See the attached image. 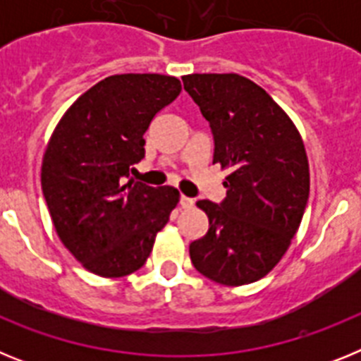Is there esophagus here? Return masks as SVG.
I'll return each instance as SVG.
<instances>
[{"label":"esophagus","instance_id":"obj_1","mask_svg":"<svg viewBox=\"0 0 361 361\" xmlns=\"http://www.w3.org/2000/svg\"><path fill=\"white\" fill-rule=\"evenodd\" d=\"M178 204H180V208L190 209V208H193V204H195V200L190 199V197H186V195H180V200H178Z\"/></svg>","mask_w":361,"mask_h":361}]
</instances>
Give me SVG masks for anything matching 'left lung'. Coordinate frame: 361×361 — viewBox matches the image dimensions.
Returning <instances> with one entry per match:
<instances>
[{
	"mask_svg": "<svg viewBox=\"0 0 361 361\" xmlns=\"http://www.w3.org/2000/svg\"><path fill=\"white\" fill-rule=\"evenodd\" d=\"M183 82L212 128L213 164L229 170L226 199L197 202L209 229L190 244L191 264L216 283L257 282L286 255L304 216V141L288 114L247 78L190 73Z\"/></svg>",
	"mask_w": 361,
	"mask_h": 361,
	"instance_id": "obj_1",
	"label": "left lung"
}]
</instances>
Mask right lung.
Instances as JSON below:
<instances>
[{
  "instance_id": "add662e5",
  "label": "right lung",
  "mask_w": 361,
  "mask_h": 361,
  "mask_svg": "<svg viewBox=\"0 0 361 361\" xmlns=\"http://www.w3.org/2000/svg\"><path fill=\"white\" fill-rule=\"evenodd\" d=\"M180 90L171 75H110L66 110L50 137L41 166L44 200L57 237L95 275L141 269L177 206L175 188L126 178L145 157L149 123Z\"/></svg>"
}]
</instances>
